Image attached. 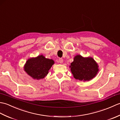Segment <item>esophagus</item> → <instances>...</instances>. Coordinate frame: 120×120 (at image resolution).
I'll return each instance as SVG.
<instances>
[{
    "label": "esophagus",
    "instance_id": "esophagus-1",
    "mask_svg": "<svg viewBox=\"0 0 120 120\" xmlns=\"http://www.w3.org/2000/svg\"><path fill=\"white\" fill-rule=\"evenodd\" d=\"M63 62V59H62V58L59 59V62L60 63H62Z\"/></svg>",
    "mask_w": 120,
    "mask_h": 120
}]
</instances>
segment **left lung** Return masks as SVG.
Returning <instances> with one entry per match:
<instances>
[{"instance_id": "1", "label": "left lung", "mask_w": 120, "mask_h": 120, "mask_svg": "<svg viewBox=\"0 0 120 120\" xmlns=\"http://www.w3.org/2000/svg\"><path fill=\"white\" fill-rule=\"evenodd\" d=\"M71 72L76 79L89 81L93 79L98 72V63L92 57L84 58L76 55L70 66Z\"/></svg>"}]
</instances>
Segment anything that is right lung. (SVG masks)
<instances>
[{"label":"right lung","instance_id":"1","mask_svg":"<svg viewBox=\"0 0 120 120\" xmlns=\"http://www.w3.org/2000/svg\"><path fill=\"white\" fill-rule=\"evenodd\" d=\"M54 63L53 60L46 58L42 55H39L27 61L24 65V71L33 79L39 80L48 74Z\"/></svg>","mask_w":120,"mask_h":120}]
</instances>
